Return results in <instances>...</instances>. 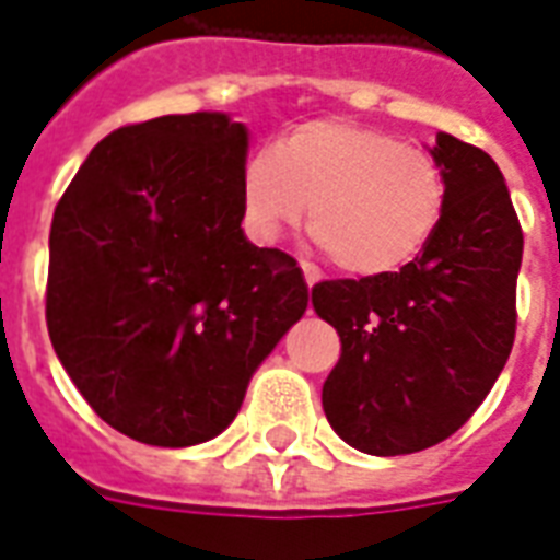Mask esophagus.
Listing matches in <instances>:
<instances>
[{"label":"esophagus","mask_w":560,"mask_h":560,"mask_svg":"<svg viewBox=\"0 0 560 560\" xmlns=\"http://www.w3.org/2000/svg\"><path fill=\"white\" fill-rule=\"evenodd\" d=\"M302 276H305V284H308V288H314V284L323 279L320 269L314 267V264H302Z\"/></svg>","instance_id":"1"}]
</instances>
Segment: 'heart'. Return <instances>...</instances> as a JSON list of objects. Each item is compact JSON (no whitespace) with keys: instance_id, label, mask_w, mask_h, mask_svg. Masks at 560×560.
<instances>
[{"instance_id":"b5f03b06","label":"heart","mask_w":560,"mask_h":560,"mask_svg":"<svg viewBox=\"0 0 560 560\" xmlns=\"http://www.w3.org/2000/svg\"><path fill=\"white\" fill-rule=\"evenodd\" d=\"M312 201L314 240L353 276H388L428 248L445 213V175L400 136L343 118L293 127L243 168V217L264 243Z\"/></svg>"}]
</instances>
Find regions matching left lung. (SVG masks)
<instances>
[{"label": "left lung", "instance_id": "8db88e82", "mask_svg": "<svg viewBox=\"0 0 560 560\" xmlns=\"http://www.w3.org/2000/svg\"><path fill=\"white\" fill-rule=\"evenodd\" d=\"M445 213L400 272L314 284L341 335L323 383L338 436L374 457L416 454L457 433L490 395L516 332L523 228L490 153L439 132Z\"/></svg>", "mask_w": 560, "mask_h": 560}]
</instances>
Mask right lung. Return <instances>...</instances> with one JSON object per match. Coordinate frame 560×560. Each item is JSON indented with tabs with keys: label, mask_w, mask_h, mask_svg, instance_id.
<instances>
[{
	"label": "right lung",
	"mask_w": 560,
	"mask_h": 560,
	"mask_svg": "<svg viewBox=\"0 0 560 560\" xmlns=\"http://www.w3.org/2000/svg\"><path fill=\"white\" fill-rule=\"evenodd\" d=\"M248 130L163 115L94 144L49 228L47 329L97 416L156 448L219 436L308 308L291 255L243 234Z\"/></svg>",
	"instance_id": "right-lung-1"
}]
</instances>
